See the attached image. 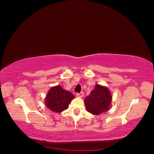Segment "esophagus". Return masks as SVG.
<instances>
[{
	"label": "esophagus",
	"mask_w": 154,
	"mask_h": 154,
	"mask_svg": "<svg viewBox=\"0 0 154 154\" xmlns=\"http://www.w3.org/2000/svg\"><path fill=\"white\" fill-rule=\"evenodd\" d=\"M84 96V93L83 92H81L79 93H77V97H79V98H83Z\"/></svg>",
	"instance_id": "34e87169"
}]
</instances>
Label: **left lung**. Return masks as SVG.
Returning a JSON list of instances; mask_svg holds the SVG:
<instances>
[{"mask_svg":"<svg viewBox=\"0 0 154 154\" xmlns=\"http://www.w3.org/2000/svg\"><path fill=\"white\" fill-rule=\"evenodd\" d=\"M112 100V94L108 88L97 84L89 96L85 98V104L88 112L98 115L109 110Z\"/></svg>","mask_w":154,"mask_h":154,"instance_id":"obj_1","label":"left lung"}]
</instances>
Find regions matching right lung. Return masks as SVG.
Returning <instances> with one entry per match:
<instances>
[{
	"label": "right lung",
	"mask_w": 154,
	"mask_h": 154,
	"mask_svg": "<svg viewBox=\"0 0 154 154\" xmlns=\"http://www.w3.org/2000/svg\"><path fill=\"white\" fill-rule=\"evenodd\" d=\"M74 98L75 96L71 93L57 85L51 87L48 91L45 103L52 112L61 113L68 108L71 101Z\"/></svg>",
	"instance_id": "obj_1"
}]
</instances>
